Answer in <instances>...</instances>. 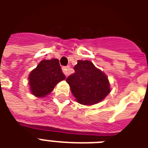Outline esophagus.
Instances as JSON below:
<instances>
[{
  "instance_id": "obj_1",
  "label": "esophagus",
  "mask_w": 148,
  "mask_h": 148,
  "mask_svg": "<svg viewBox=\"0 0 148 148\" xmlns=\"http://www.w3.org/2000/svg\"><path fill=\"white\" fill-rule=\"evenodd\" d=\"M62 72H63V74L66 75V76H68L69 74L71 73V68L70 66H63V67L62 68Z\"/></svg>"
}]
</instances>
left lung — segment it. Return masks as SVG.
<instances>
[{"label": "left lung", "mask_w": 148, "mask_h": 148, "mask_svg": "<svg viewBox=\"0 0 148 148\" xmlns=\"http://www.w3.org/2000/svg\"><path fill=\"white\" fill-rule=\"evenodd\" d=\"M74 73L66 78L76 101L90 106L102 101L110 92L108 77L90 61L78 60Z\"/></svg>", "instance_id": "8db88e82"}]
</instances>
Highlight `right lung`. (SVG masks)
I'll return each instance as SVG.
<instances>
[{
    "instance_id": "1",
    "label": "right lung",
    "mask_w": 148,
    "mask_h": 148,
    "mask_svg": "<svg viewBox=\"0 0 148 148\" xmlns=\"http://www.w3.org/2000/svg\"><path fill=\"white\" fill-rule=\"evenodd\" d=\"M31 91L38 97L47 96L57 84L66 77L57 58L42 60L29 74Z\"/></svg>"
}]
</instances>
